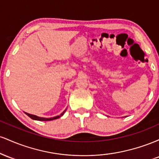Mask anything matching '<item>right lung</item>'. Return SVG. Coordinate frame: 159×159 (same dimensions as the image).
Returning <instances> with one entry per match:
<instances>
[{
	"instance_id": "add662e5",
	"label": "right lung",
	"mask_w": 159,
	"mask_h": 159,
	"mask_svg": "<svg viewBox=\"0 0 159 159\" xmlns=\"http://www.w3.org/2000/svg\"><path fill=\"white\" fill-rule=\"evenodd\" d=\"M65 111H63V113L61 115H59V116H54V117H52V118H44V117H39V116H35V115H33V114H27V113H25L27 116H29V117H30L31 119L33 120H39V121H50V120H56V119H58V118L61 117V116H63V114H64Z\"/></svg>"
}]
</instances>
